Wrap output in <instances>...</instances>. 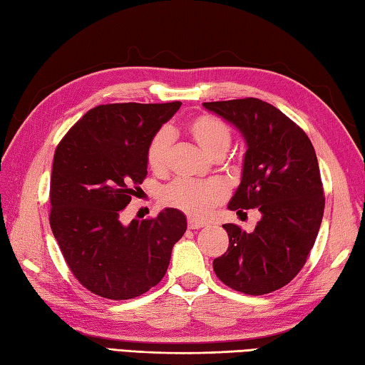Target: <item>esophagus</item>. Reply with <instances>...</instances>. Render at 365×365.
Here are the masks:
<instances>
[{
    "label": "esophagus",
    "mask_w": 365,
    "mask_h": 365,
    "mask_svg": "<svg viewBox=\"0 0 365 365\" xmlns=\"http://www.w3.org/2000/svg\"><path fill=\"white\" fill-rule=\"evenodd\" d=\"M187 226H189V229H200V227L205 226V222L197 221V220H194V218H189V221H187Z\"/></svg>",
    "instance_id": "1"
}]
</instances>
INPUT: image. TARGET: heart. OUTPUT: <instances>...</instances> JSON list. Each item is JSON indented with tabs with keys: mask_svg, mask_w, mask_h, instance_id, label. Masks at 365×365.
I'll use <instances>...</instances> for the list:
<instances>
[{
	"mask_svg": "<svg viewBox=\"0 0 365 365\" xmlns=\"http://www.w3.org/2000/svg\"><path fill=\"white\" fill-rule=\"evenodd\" d=\"M187 133L208 155L222 157L232 140L231 128L215 115H197L187 123ZM173 133L168 128L153 134L147 144L145 160L149 168L162 175L168 168ZM162 202L165 205L181 210L192 218H207L212 210L226 199V187L220 181H197V179H176L163 187Z\"/></svg>",
	"mask_w": 365,
	"mask_h": 365,
	"instance_id": "heart-1",
	"label": "heart"
}]
</instances>
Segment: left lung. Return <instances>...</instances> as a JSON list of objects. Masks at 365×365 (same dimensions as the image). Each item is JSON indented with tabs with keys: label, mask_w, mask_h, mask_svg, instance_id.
<instances>
[{
	"label": "left lung",
	"mask_w": 365,
	"mask_h": 365,
	"mask_svg": "<svg viewBox=\"0 0 365 365\" xmlns=\"http://www.w3.org/2000/svg\"><path fill=\"white\" fill-rule=\"evenodd\" d=\"M242 133L247 152L242 181L227 208H257L253 232L225 225L227 252L213 261L222 284L247 295L282 289L302 271L324 216V189L309 138L297 123L257 98L203 102Z\"/></svg>",
	"instance_id": "8db88e82"
}]
</instances>
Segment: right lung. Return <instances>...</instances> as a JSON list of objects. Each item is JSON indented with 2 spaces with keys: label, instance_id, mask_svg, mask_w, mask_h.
I'll return each mask as SVG.
<instances>
[{
  "label": "right lung",
  "instance_id": "1",
  "mask_svg": "<svg viewBox=\"0 0 365 365\" xmlns=\"http://www.w3.org/2000/svg\"><path fill=\"white\" fill-rule=\"evenodd\" d=\"M179 107V101L98 106L54 152L49 225L76 280L102 298H136L157 285L186 232V216L176 208L121 221L147 176V144Z\"/></svg>",
  "mask_w": 365,
  "mask_h": 365
}]
</instances>
